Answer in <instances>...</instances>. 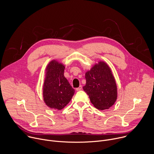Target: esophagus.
I'll list each match as a JSON object with an SVG mask.
<instances>
[{"mask_svg":"<svg viewBox=\"0 0 154 154\" xmlns=\"http://www.w3.org/2000/svg\"><path fill=\"white\" fill-rule=\"evenodd\" d=\"M82 86L80 85V86H79V88H76V91H80V90H82Z\"/></svg>","mask_w":154,"mask_h":154,"instance_id":"esophagus-1","label":"esophagus"}]
</instances>
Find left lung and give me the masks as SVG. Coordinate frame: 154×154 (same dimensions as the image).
I'll list each match as a JSON object with an SVG mask.
<instances>
[{"label":"left lung","mask_w":154,"mask_h":154,"mask_svg":"<svg viewBox=\"0 0 154 154\" xmlns=\"http://www.w3.org/2000/svg\"><path fill=\"white\" fill-rule=\"evenodd\" d=\"M86 80L83 90L91 102L99 110L109 109L117 98V88L110 67L105 62L100 61L85 74Z\"/></svg>","instance_id":"1"}]
</instances>
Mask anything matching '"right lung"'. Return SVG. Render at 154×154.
<instances>
[{"mask_svg":"<svg viewBox=\"0 0 154 154\" xmlns=\"http://www.w3.org/2000/svg\"><path fill=\"white\" fill-rule=\"evenodd\" d=\"M65 66L56 60L51 61L46 68L43 86L45 104L50 108L61 110L71 101L75 90L64 76Z\"/></svg>","mask_w":154,"mask_h":154,"instance_id":"1","label":"right lung"}]
</instances>
